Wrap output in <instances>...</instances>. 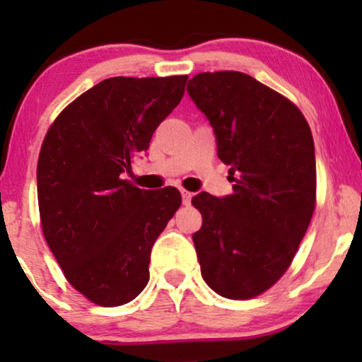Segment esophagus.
Masks as SVG:
<instances>
[{"label":"esophagus","instance_id":"esophagus-1","mask_svg":"<svg viewBox=\"0 0 362 362\" xmlns=\"http://www.w3.org/2000/svg\"><path fill=\"white\" fill-rule=\"evenodd\" d=\"M182 201H184L185 206H189L190 201H192V194L187 192V190H182Z\"/></svg>","mask_w":362,"mask_h":362}]
</instances>
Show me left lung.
<instances>
[{
	"instance_id": "obj_1",
	"label": "left lung",
	"mask_w": 362,
	"mask_h": 362,
	"mask_svg": "<svg viewBox=\"0 0 362 362\" xmlns=\"http://www.w3.org/2000/svg\"><path fill=\"white\" fill-rule=\"evenodd\" d=\"M187 91L209 119L233 194L192 199L202 279L228 300H252L288 271L317 206L313 136L284 95L240 71L199 73Z\"/></svg>"
}]
</instances>
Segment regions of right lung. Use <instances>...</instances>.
<instances>
[{"label":"right lung","mask_w":362,"mask_h":362,"mask_svg":"<svg viewBox=\"0 0 362 362\" xmlns=\"http://www.w3.org/2000/svg\"><path fill=\"white\" fill-rule=\"evenodd\" d=\"M185 74L115 76L54 119L37 163L40 226L62 274L98 306L132 301L149 281L156 238L182 204L175 187L126 180L134 158L180 103Z\"/></svg>","instance_id":"add662e5"}]
</instances>
